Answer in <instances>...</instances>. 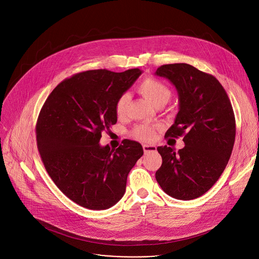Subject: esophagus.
<instances>
[{
	"mask_svg": "<svg viewBox=\"0 0 259 259\" xmlns=\"http://www.w3.org/2000/svg\"><path fill=\"white\" fill-rule=\"evenodd\" d=\"M142 147H143V152H144L145 154L151 153V152H156V151H157L156 145H153V144H143Z\"/></svg>",
	"mask_w": 259,
	"mask_h": 259,
	"instance_id": "esophagus-1",
	"label": "esophagus"
}]
</instances>
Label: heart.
Instances as JSON below:
<instances>
[{"instance_id": "1", "label": "heart", "mask_w": 259, "mask_h": 259, "mask_svg": "<svg viewBox=\"0 0 259 259\" xmlns=\"http://www.w3.org/2000/svg\"><path fill=\"white\" fill-rule=\"evenodd\" d=\"M138 92L147 100L151 102L156 107H161L165 105L169 99L171 98V90L167 85L163 82L156 80L154 78H146L144 79L137 87ZM129 95L122 94L116 101L115 109L116 114L121 117L125 115L127 106L129 103ZM132 135L134 138L141 141H150L155 136V127L150 126L147 124L137 125L133 131Z\"/></svg>"}]
</instances>
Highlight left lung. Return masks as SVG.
Instances as JSON below:
<instances>
[{
    "mask_svg": "<svg viewBox=\"0 0 259 259\" xmlns=\"http://www.w3.org/2000/svg\"><path fill=\"white\" fill-rule=\"evenodd\" d=\"M156 75L178 93L179 110L165 136H183L186 144L178 152L158 147L163 162L156 179L170 197L193 200L208 192L228 165L236 137L233 106L218 80L191 64H164Z\"/></svg>",
    "mask_w": 259,
    "mask_h": 259,
    "instance_id": "1",
    "label": "left lung"
}]
</instances>
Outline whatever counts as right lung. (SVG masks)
Segmentation results:
<instances>
[{"label":"right lung","mask_w":259,"mask_h":259,"mask_svg":"<svg viewBox=\"0 0 259 259\" xmlns=\"http://www.w3.org/2000/svg\"><path fill=\"white\" fill-rule=\"evenodd\" d=\"M141 72H79L55 87L39 114L36 143L46 171L82 207L104 210L118 203L130 170L143 155L141 144L133 140H123L117 150L99 144L101 133L117 123V99Z\"/></svg>","instance_id":"add662e5"}]
</instances>
